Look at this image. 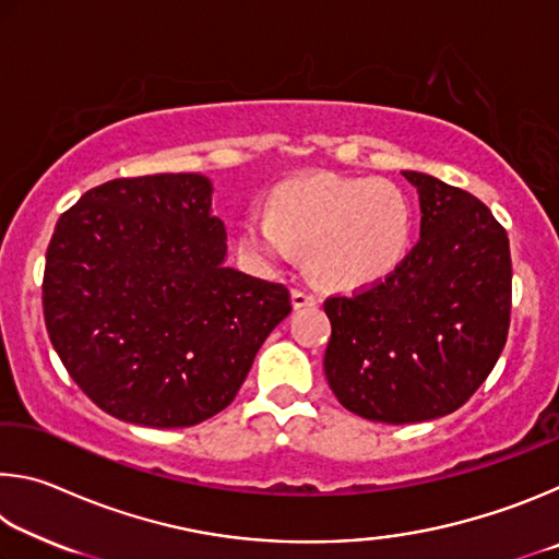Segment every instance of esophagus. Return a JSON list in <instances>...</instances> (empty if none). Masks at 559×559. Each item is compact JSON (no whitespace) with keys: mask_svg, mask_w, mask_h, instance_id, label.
I'll use <instances>...</instances> for the list:
<instances>
[{"mask_svg":"<svg viewBox=\"0 0 559 559\" xmlns=\"http://www.w3.org/2000/svg\"><path fill=\"white\" fill-rule=\"evenodd\" d=\"M316 302H320L318 293H313V290L306 288V286H296V288H293V306H296V308L316 306Z\"/></svg>","mask_w":559,"mask_h":559,"instance_id":"34e87169","label":"esophagus"}]
</instances>
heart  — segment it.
<instances>
[{
  "label": "heart",
  "mask_w": 559,
  "mask_h": 559,
  "mask_svg": "<svg viewBox=\"0 0 559 559\" xmlns=\"http://www.w3.org/2000/svg\"><path fill=\"white\" fill-rule=\"evenodd\" d=\"M412 204L384 179L310 177L283 185L269 212L253 210L239 226L241 249L266 266H286L310 251L316 276L335 288L384 278L412 246Z\"/></svg>",
  "instance_id": "1"
}]
</instances>
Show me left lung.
<instances>
[{"instance_id":"8db88e82","label":"left lung","mask_w":559,"mask_h":559,"mask_svg":"<svg viewBox=\"0 0 559 559\" xmlns=\"http://www.w3.org/2000/svg\"><path fill=\"white\" fill-rule=\"evenodd\" d=\"M404 177L419 192V241L384 278L323 302L330 390L384 424L466 404L503 353L513 306L508 234L488 206L437 177Z\"/></svg>"}]
</instances>
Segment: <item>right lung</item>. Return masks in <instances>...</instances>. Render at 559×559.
<instances>
[{"instance_id": "add662e5", "label": "right lung", "mask_w": 559, "mask_h": 559, "mask_svg": "<svg viewBox=\"0 0 559 559\" xmlns=\"http://www.w3.org/2000/svg\"><path fill=\"white\" fill-rule=\"evenodd\" d=\"M224 259L226 229L202 175L110 179L61 214L46 249L44 320L93 404L175 429L234 402L290 313V293Z\"/></svg>"}]
</instances>
